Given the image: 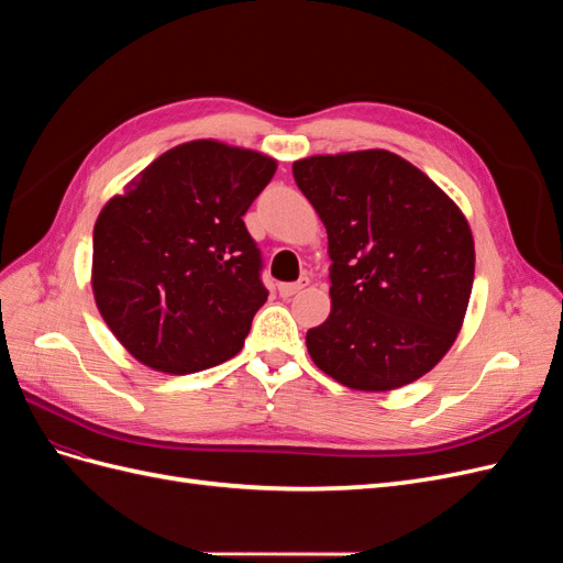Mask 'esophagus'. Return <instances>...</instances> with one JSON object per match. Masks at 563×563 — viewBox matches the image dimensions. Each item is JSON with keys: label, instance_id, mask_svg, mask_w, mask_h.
<instances>
[{"label": "esophagus", "instance_id": "obj_1", "mask_svg": "<svg viewBox=\"0 0 563 563\" xmlns=\"http://www.w3.org/2000/svg\"><path fill=\"white\" fill-rule=\"evenodd\" d=\"M308 286H310V279H308V277H302V279H298V282H291V284H279V296H282V298H291V296L300 294L302 288H308Z\"/></svg>", "mask_w": 563, "mask_h": 563}]
</instances>
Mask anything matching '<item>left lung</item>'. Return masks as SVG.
I'll return each instance as SVG.
<instances>
[{"label": "left lung", "instance_id": "obj_1", "mask_svg": "<svg viewBox=\"0 0 563 563\" xmlns=\"http://www.w3.org/2000/svg\"><path fill=\"white\" fill-rule=\"evenodd\" d=\"M329 234L331 314L308 331L340 385L387 391L434 368L463 327L474 240L453 199L387 150L294 162Z\"/></svg>", "mask_w": 563, "mask_h": 563}]
</instances>
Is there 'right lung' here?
Instances as JSON below:
<instances>
[{
	"label": "right lung",
	"mask_w": 563,
	"mask_h": 563,
	"mask_svg": "<svg viewBox=\"0 0 563 563\" xmlns=\"http://www.w3.org/2000/svg\"><path fill=\"white\" fill-rule=\"evenodd\" d=\"M277 172L261 152L192 141L164 152L93 228V298L135 360L197 373L244 347L267 300L244 213Z\"/></svg>",
	"instance_id": "1"
}]
</instances>
